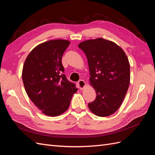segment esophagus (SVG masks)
Masks as SVG:
<instances>
[{
	"label": "esophagus",
	"instance_id": "obj_1",
	"mask_svg": "<svg viewBox=\"0 0 155 155\" xmlns=\"http://www.w3.org/2000/svg\"><path fill=\"white\" fill-rule=\"evenodd\" d=\"M78 85L79 88H80V89H83V88H84V87H85L86 83H85V81L82 80V79H81V80H79V81L78 82Z\"/></svg>",
	"mask_w": 155,
	"mask_h": 155
}]
</instances>
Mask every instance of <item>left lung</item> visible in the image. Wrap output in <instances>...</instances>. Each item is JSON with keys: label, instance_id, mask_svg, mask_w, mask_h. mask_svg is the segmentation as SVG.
I'll return each instance as SVG.
<instances>
[{"label": "left lung", "instance_id": "obj_1", "mask_svg": "<svg viewBox=\"0 0 155 155\" xmlns=\"http://www.w3.org/2000/svg\"><path fill=\"white\" fill-rule=\"evenodd\" d=\"M90 71L95 100L88 108L96 116H109L119 109L130 83V64L124 51L114 42L103 38L81 42Z\"/></svg>", "mask_w": 155, "mask_h": 155}]
</instances>
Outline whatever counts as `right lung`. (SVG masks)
<instances>
[{
	"label": "right lung",
	"instance_id": "obj_1",
	"mask_svg": "<svg viewBox=\"0 0 155 155\" xmlns=\"http://www.w3.org/2000/svg\"><path fill=\"white\" fill-rule=\"evenodd\" d=\"M70 45L63 39L50 40L37 46L27 56L22 78L26 92L43 114L57 116L69 107L78 91L63 74L62 56Z\"/></svg>",
	"mask_w": 155,
	"mask_h": 155
}]
</instances>
